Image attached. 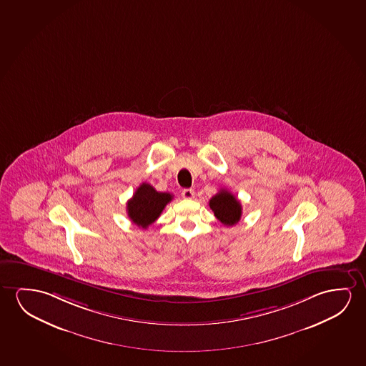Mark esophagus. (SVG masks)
I'll use <instances>...</instances> for the list:
<instances>
[{
  "instance_id": "34e87169",
  "label": "esophagus",
  "mask_w": 366,
  "mask_h": 366,
  "mask_svg": "<svg viewBox=\"0 0 366 366\" xmlns=\"http://www.w3.org/2000/svg\"><path fill=\"white\" fill-rule=\"evenodd\" d=\"M181 195H182L184 199H189L190 200V199H194V197H195V192H194L192 189H185V190H182Z\"/></svg>"
}]
</instances>
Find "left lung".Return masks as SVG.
Masks as SVG:
<instances>
[{
    "instance_id": "obj_1",
    "label": "left lung",
    "mask_w": 366,
    "mask_h": 366,
    "mask_svg": "<svg viewBox=\"0 0 366 366\" xmlns=\"http://www.w3.org/2000/svg\"><path fill=\"white\" fill-rule=\"evenodd\" d=\"M209 207L219 222L227 227H233L242 217V205L230 191L222 189L210 199Z\"/></svg>"
}]
</instances>
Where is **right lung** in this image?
<instances>
[{
  "label": "right lung",
  "mask_w": 366,
  "mask_h": 366,
  "mask_svg": "<svg viewBox=\"0 0 366 366\" xmlns=\"http://www.w3.org/2000/svg\"><path fill=\"white\" fill-rule=\"evenodd\" d=\"M171 200L172 195L169 192H159L154 190V186L143 182L138 186L132 199L128 200V217L138 227L147 229L156 222Z\"/></svg>",
  "instance_id": "obj_1"
}]
</instances>
